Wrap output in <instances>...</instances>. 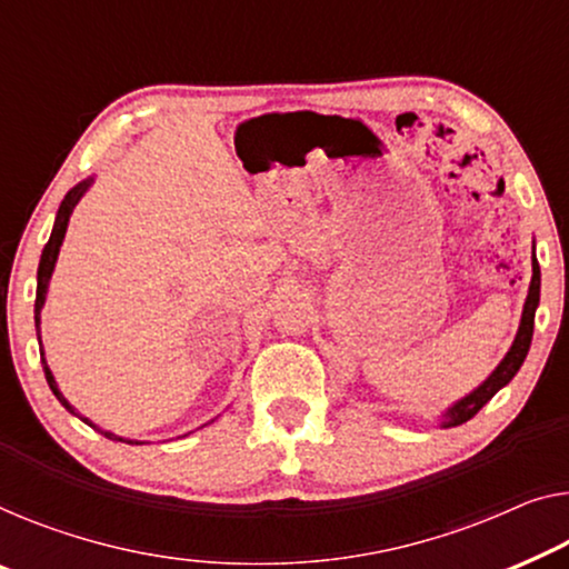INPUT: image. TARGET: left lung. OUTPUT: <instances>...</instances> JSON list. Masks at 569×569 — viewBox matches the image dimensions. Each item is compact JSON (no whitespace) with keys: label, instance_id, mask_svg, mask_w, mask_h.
I'll use <instances>...</instances> for the list:
<instances>
[{"label":"left lung","instance_id":"left-lung-1","mask_svg":"<svg viewBox=\"0 0 569 569\" xmlns=\"http://www.w3.org/2000/svg\"><path fill=\"white\" fill-rule=\"evenodd\" d=\"M539 286H541V273H539V262L533 258L531 262V286H529V296L527 303H523V313H521V325L519 332H516V339L511 345V350L506 352V358L501 360L493 372H490L488 380H482V386L475 388L470 396H465L457 401L455 406H449L445 413L442 427H460V423L470 421L475 413H478L482 406H486L490 398H493L503 386L511 383V378L519 372V368L527 360V352L531 347V335H533V313H537L539 307Z\"/></svg>","mask_w":569,"mask_h":569}]
</instances>
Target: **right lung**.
<instances>
[{
	"mask_svg": "<svg viewBox=\"0 0 569 569\" xmlns=\"http://www.w3.org/2000/svg\"><path fill=\"white\" fill-rule=\"evenodd\" d=\"M91 181H94V178H87V181H81L79 186H73V189L66 193V199L61 201V207H58V214H56L53 232H50V240L46 242V248H42L40 266H38V293H36V329H38V342H40V309H42V303H46L48 281H50V276H53V268H56V260H58V250H61V244H63V237H66L68 219H71V214H73V207H76V203H79V199L83 197V193H87V189H89V186H91ZM40 362H42V370H46V380H48L50 391L56 393L58 401H61L68 411L76 413V411H73V406L66 401V398H63V393H61V391H58V386H56V378H53V372H50L48 362H46V355H42V342H40ZM76 417H79V413H76ZM81 421H87L91 429L101 431V435H104L107 439H120V442H124L122 437L112 435V431H104V429H99L97 423H91L87 417H81ZM130 445H142V442H132V439H130Z\"/></svg>",
	"mask_w": 569,
	"mask_h": 569,
	"instance_id": "1",
	"label": "right lung"
}]
</instances>
